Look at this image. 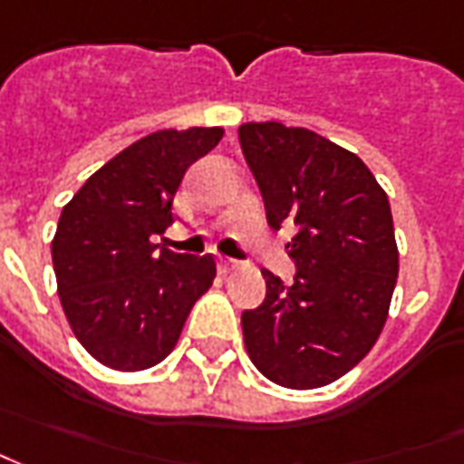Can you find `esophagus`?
<instances>
[{
  "instance_id": "34e87169",
  "label": "esophagus",
  "mask_w": 464,
  "mask_h": 464,
  "mask_svg": "<svg viewBox=\"0 0 464 464\" xmlns=\"http://www.w3.org/2000/svg\"><path fill=\"white\" fill-rule=\"evenodd\" d=\"M237 268V263L235 260H229V257H219V270L222 273H229V270H235Z\"/></svg>"
}]
</instances>
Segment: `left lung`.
Masks as SVG:
<instances>
[{
    "instance_id": "1",
    "label": "left lung",
    "mask_w": 464,
    "mask_h": 464,
    "mask_svg": "<svg viewBox=\"0 0 464 464\" xmlns=\"http://www.w3.org/2000/svg\"><path fill=\"white\" fill-rule=\"evenodd\" d=\"M239 148L270 229L288 227L294 283L263 270L266 298L242 312L247 355L283 388H322L375 344L399 278L388 196L355 152L304 127L239 124Z\"/></svg>"
}]
</instances>
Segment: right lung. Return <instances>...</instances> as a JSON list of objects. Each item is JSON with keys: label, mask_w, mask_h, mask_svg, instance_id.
<instances>
[{"label": "right lung", "mask_w": 464, "mask_h": 464, "mask_svg": "<svg viewBox=\"0 0 464 464\" xmlns=\"http://www.w3.org/2000/svg\"><path fill=\"white\" fill-rule=\"evenodd\" d=\"M222 127L163 130L96 170L61 211L53 268L65 319L83 350L114 370L170 355L186 316L217 276L211 255L152 245L173 225V196Z\"/></svg>", "instance_id": "right-lung-1"}]
</instances>
